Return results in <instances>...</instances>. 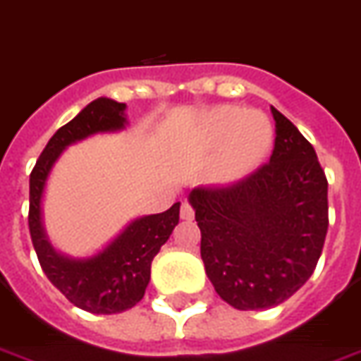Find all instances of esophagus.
<instances>
[{"label":"esophagus","mask_w":361,"mask_h":361,"mask_svg":"<svg viewBox=\"0 0 361 361\" xmlns=\"http://www.w3.org/2000/svg\"><path fill=\"white\" fill-rule=\"evenodd\" d=\"M180 216L183 221H192V219H195V209H192V206H190L189 202H183V204H181Z\"/></svg>","instance_id":"esophagus-1"}]
</instances>
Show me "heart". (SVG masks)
I'll use <instances>...</instances> for the list:
<instances>
[{
	"label": "heart",
	"instance_id": "1",
	"mask_svg": "<svg viewBox=\"0 0 361 361\" xmlns=\"http://www.w3.org/2000/svg\"><path fill=\"white\" fill-rule=\"evenodd\" d=\"M206 139L211 146L226 142L215 166V178L230 181L250 172L263 159L271 148L272 130L262 114L239 107H221L207 118Z\"/></svg>",
	"mask_w": 361,
	"mask_h": 361
}]
</instances>
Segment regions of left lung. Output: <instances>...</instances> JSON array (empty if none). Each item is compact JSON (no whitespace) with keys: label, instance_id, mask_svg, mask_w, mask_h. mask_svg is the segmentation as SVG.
I'll use <instances>...</instances> for the list:
<instances>
[{"label":"left lung","instance_id":"8db88e82","mask_svg":"<svg viewBox=\"0 0 361 361\" xmlns=\"http://www.w3.org/2000/svg\"><path fill=\"white\" fill-rule=\"evenodd\" d=\"M271 159L230 185H200L189 202L216 295L237 310L278 306L307 282L328 231V181L313 146L271 107Z\"/></svg>","mask_w":361,"mask_h":361}]
</instances>
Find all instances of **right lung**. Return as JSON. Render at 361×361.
<instances>
[{
  "label": "right lung",
  "mask_w": 361,
  "mask_h": 361,
  "mask_svg": "<svg viewBox=\"0 0 361 361\" xmlns=\"http://www.w3.org/2000/svg\"><path fill=\"white\" fill-rule=\"evenodd\" d=\"M124 109L126 104L109 98L90 102L55 131L29 176V231L44 274L74 306L99 315L126 312L145 297L152 259L180 221V202L163 213L133 221L104 252L89 259H70L54 250L44 233L40 202L49 171L64 148L98 131L122 130Z\"/></svg>",
  "instance_id": "obj_1"
}]
</instances>
